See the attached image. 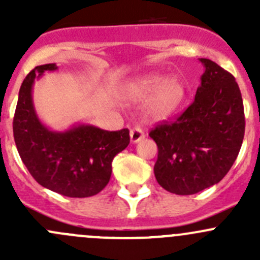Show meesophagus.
Instances as JSON below:
<instances>
[{
    "instance_id": "obj_1",
    "label": "esophagus",
    "mask_w": 260,
    "mask_h": 260,
    "mask_svg": "<svg viewBox=\"0 0 260 260\" xmlns=\"http://www.w3.org/2000/svg\"><path fill=\"white\" fill-rule=\"evenodd\" d=\"M131 142L132 143H137L140 142V141H142L143 138H145V132H143L142 129H141L140 127H135L131 129Z\"/></svg>"
}]
</instances>
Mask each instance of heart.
Listing matches in <instances>:
<instances>
[{
    "label": "heart",
    "instance_id": "1",
    "mask_svg": "<svg viewBox=\"0 0 260 260\" xmlns=\"http://www.w3.org/2000/svg\"><path fill=\"white\" fill-rule=\"evenodd\" d=\"M185 84L179 78H167L158 73H151L136 78L127 84L124 99L133 103H142L149 99L146 113L153 120L171 117L186 99Z\"/></svg>",
    "mask_w": 260,
    "mask_h": 260
}]
</instances>
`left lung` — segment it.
Wrapping results in <instances>:
<instances>
[{"instance_id": "1", "label": "left lung", "mask_w": 260, "mask_h": 260, "mask_svg": "<svg viewBox=\"0 0 260 260\" xmlns=\"http://www.w3.org/2000/svg\"><path fill=\"white\" fill-rule=\"evenodd\" d=\"M195 101L172 123L149 132L158 147L157 182L169 192L192 195L224 179L242 147L245 118L235 78L209 59Z\"/></svg>"}]
</instances>
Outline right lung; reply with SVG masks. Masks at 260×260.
Masks as SVG:
<instances>
[{"label":"right lung","mask_w":260,"mask_h":260,"mask_svg":"<svg viewBox=\"0 0 260 260\" xmlns=\"http://www.w3.org/2000/svg\"><path fill=\"white\" fill-rule=\"evenodd\" d=\"M56 69V64L40 65L23 79L14 117L15 143L23 165L41 186L68 198H89L109 182L112 161L129 145V131L75 124L56 132L46 127L36 114L32 88L35 79Z\"/></svg>","instance_id":"1"}]
</instances>
